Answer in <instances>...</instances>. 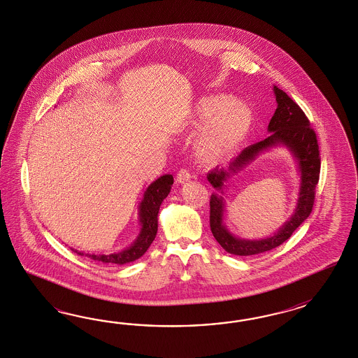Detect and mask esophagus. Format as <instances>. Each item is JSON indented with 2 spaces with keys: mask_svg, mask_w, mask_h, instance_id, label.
Here are the masks:
<instances>
[{
  "mask_svg": "<svg viewBox=\"0 0 358 358\" xmlns=\"http://www.w3.org/2000/svg\"><path fill=\"white\" fill-rule=\"evenodd\" d=\"M190 177H192V176H190L187 169H180L178 173L176 176V181H177L178 184H185V182H187V181L190 180Z\"/></svg>",
  "mask_w": 358,
  "mask_h": 358,
  "instance_id": "obj_1",
  "label": "esophagus"
}]
</instances>
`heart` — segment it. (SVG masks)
<instances>
[{
  "instance_id": "heart-1",
  "label": "heart",
  "mask_w": 358,
  "mask_h": 358,
  "mask_svg": "<svg viewBox=\"0 0 358 358\" xmlns=\"http://www.w3.org/2000/svg\"><path fill=\"white\" fill-rule=\"evenodd\" d=\"M255 113L245 101L226 94H207L192 108L190 123L201 126L196 152L201 159L215 163L227 159L248 136Z\"/></svg>"
}]
</instances>
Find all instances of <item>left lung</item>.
Here are the masks:
<instances>
[{
  "instance_id": "1",
  "label": "left lung",
  "mask_w": 358,
  "mask_h": 358,
  "mask_svg": "<svg viewBox=\"0 0 358 358\" xmlns=\"http://www.w3.org/2000/svg\"><path fill=\"white\" fill-rule=\"evenodd\" d=\"M277 108L271 117L266 139L247 147L238 157L229 164L228 169L215 168L207 174L208 182L217 192H222L227 178L237 173L261 151L275 146L286 145L299 162L301 172V187L299 203L292 217L271 238L260 241H247L234 237L222 223L224 200L218 193L210 198V227L214 238L222 248L236 256H252L280 247L293 235L313 211L315 201V187L319 182L320 156L316 134L310 126V120L303 110L295 103L280 87H274Z\"/></svg>"
}]
</instances>
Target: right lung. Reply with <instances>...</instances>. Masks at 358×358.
I'll use <instances>...</instances> for the list:
<instances>
[{
    "mask_svg": "<svg viewBox=\"0 0 358 358\" xmlns=\"http://www.w3.org/2000/svg\"><path fill=\"white\" fill-rule=\"evenodd\" d=\"M172 185H173V176L164 174L147 187L145 193L143 195L141 205H139L141 234L136 240L131 244V247H129L127 250H120V252L111 253V255H89L87 253L85 256L92 260L101 261L105 264H118V265L129 264V262L141 259V256L150 248L152 241L156 238L159 210H160L164 199L169 194ZM75 252L80 256H84L83 252H78V250H75Z\"/></svg>",
    "mask_w": 358,
    "mask_h": 358,
    "instance_id": "1",
    "label": "right lung"
}]
</instances>
